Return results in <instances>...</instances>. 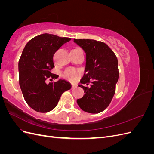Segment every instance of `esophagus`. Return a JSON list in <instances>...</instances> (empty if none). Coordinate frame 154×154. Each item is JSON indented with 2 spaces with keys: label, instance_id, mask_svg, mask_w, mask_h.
<instances>
[{
  "label": "esophagus",
  "instance_id": "1",
  "mask_svg": "<svg viewBox=\"0 0 154 154\" xmlns=\"http://www.w3.org/2000/svg\"><path fill=\"white\" fill-rule=\"evenodd\" d=\"M74 88H76V85H72V89H74Z\"/></svg>",
  "mask_w": 154,
  "mask_h": 154
}]
</instances>
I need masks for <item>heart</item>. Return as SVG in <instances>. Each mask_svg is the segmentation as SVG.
Listing matches in <instances>:
<instances>
[{
	"label": "heart",
	"instance_id": "heart-1",
	"mask_svg": "<svg viewBox=\"0 0 154 154\" xmlns=\"http://www.w3.org/2000/svg\"><path fill=\"white\" fill-rule=\"evenodd\" d=\"M80 73L76 70L72 68H69L66 69L63 73V77L67 79V80L71 82H74L77 80Z\"/></svg>",
	"mask_w": 154,
	"mask_h": 154
}]
</instances>
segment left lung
<instances>
[{"label": "left lung", "instance_id": "8db88e82", "mask_svg": "<svg viewBox=\"0 0 154 154\" xmlns=\"http://www.w3.org/2000/svg\"><path fill=\"white\" fill-rule=\"evenodd\" d=\"M74 42L86 54L85 73L80 83L87 85L91 83L90 87L78 85L83 88L85 94L77 100V103L86 112L100 113L109 105L115 94L119 74L118 58L102 42L74 39Z\"/></svg>", "mask_w": 154, "mask_h": 154}]
</instances>
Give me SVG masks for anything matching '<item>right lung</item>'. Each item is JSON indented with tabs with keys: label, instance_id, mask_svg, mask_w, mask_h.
Returning <instances> with one entry per match:
<instances>
[{
	"label": "right lung",
	"instance_id": "add662e5",
	"mask_svg": "<svg viewBox=\"0 0 154 154\" xmlns=\"http://www.w3.org/2000/svg\"><path fill=\"white\" fill-rule=\"evenodd\" d=\"M70 40L67 37L42 34L30 40L22 51L18 62L19 84L26 103L36 112L52 110L63 93L71 89V84L65 80L49 84L45 82L48 79L58 78L51 73L54 67L53 55Z\"/></svg>",
	"mask_w": 154,
	"mask_h": 154
}]
</instances>
